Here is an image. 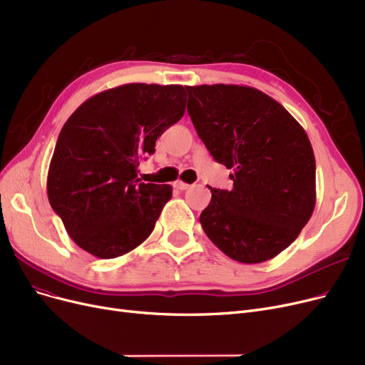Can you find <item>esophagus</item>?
Instances as JSON below:
<instances>
[{"label": "esophagus", "mask_w": 365, "mask_h": 365, "mask_svg": "<svg viewBox=\"0 0 365 365\" xmlns=\"http://www.w3.org/2000/svg\"><path fill=\"white\" fill-rule=\"evenodd\" d=\"M174 187H175V190H179V191H185V190H187V187H190V185L182 182V180H178V182H174Z\"/></svg>", "instance_id": "34e87169"}]
</instances>
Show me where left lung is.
<instances>
[{
    "label": "left lung",
    "instance_id": "8db88e82",
    "mask_svg": "<svg viewBox=\"0 0 365 365\" xmlns=\"http://www.w3.org/2000/svg\"><path fill=\"white\" fill-rule=\"evenodd\" d=\"M187 114L213 159L233 170V190L210 187L200 222L240 263L274 259L299 236L316 205V159L284 106L245 86L186 87Z\"/></svg>",
    "mask_w": 365,
    "mask_h": 365
}]
</instances>
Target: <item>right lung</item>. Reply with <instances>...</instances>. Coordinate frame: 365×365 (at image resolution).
<instances>
[{
	"instance_id": "add662e5",
	"label": "right lung",
	"mask_w": 365,
	"mask_h": 365,
	"mask_svg": "<svg viewBox=\"0 0 365 365\" xmlns=\"http://www.w3.org/2000/svg\"><path fill=\"white\" fill-rule=\"evenodd\" d=\"M182 86L125 84L87 99L67 118L48 171L49 205L75 244L115 259L150 236L170 185L144 183L138 165L185 114Z\"/></svg>"
}]
</instances>
